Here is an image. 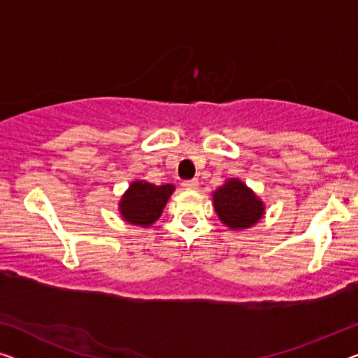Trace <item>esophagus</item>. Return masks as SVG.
Listing matches in <instances>:
<instances>
[{"label":"esophagus","mask_w":358,"mask_h":358,"mask_svg":"<svg viewBox=\"0 0 358 358\" xmlns=\"http://www.w3.org/2000/svg\"><path fill=\"white\" fill-rule=\"evenodd\" d=\"M197 186H199V181H197V180L183 181V188H186V189H197Z\"/></svg>","instance_id":"obj_1"}]
</instances>
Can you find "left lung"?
I'll return each instance as SVG.
<instances>
[{
  "label": "left lung",
  "instance_id": "1",
  "mask_svg": "<svg viewBox=\"0 0 358 358\" xmlns=\"http://www.w3.org/2000/svg\"><path fill=\"white\" fill-rule=\"evenodd\" d=\"M213 207L220 220L231 230H246L265 213L264 202L241 180L230 178L213 191Z\"/></svg>",
  "mask_w": 358,
  "mask_h": 358
}]
</instances>
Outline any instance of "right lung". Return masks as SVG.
<instances>
[{
    "mask_svg": "<svg viewBox=\"0 0 358 358\" xmlns=\"http://www.w3.org/2000/svg\"><path fill=\"white\" fill-rule=\"evenodd\" d=\"M173 189V185L156 186L148 181H133L119 202L122 217L131 225L151 227L161 217Z\"/></svg>",
    "mask_w": 358,
    "mask_h": 358,
    "instance_id": "add662e5",
    "label": "right lung"
}]
</instances>
